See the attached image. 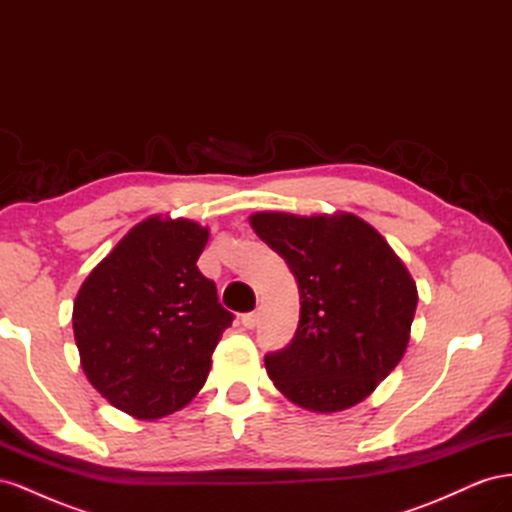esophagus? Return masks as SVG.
<instances>
[{"instance_id": "1", "label": "esophagus", "mask_w": 512, "mask_h": 512, "mask_svg": "<svg viewBox=\"0 0 512 512\" xmlns=\"http://www.w3.org/2000/svg\"><path fill=\"white\" fill-rule=\"evenodd\" d=\"M241 324L245 329H254L258 324V312H247L241 316Z\"/></svg>"}]
</instances>
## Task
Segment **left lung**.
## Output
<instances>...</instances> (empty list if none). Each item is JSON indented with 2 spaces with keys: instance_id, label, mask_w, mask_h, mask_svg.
Segmentation results:
<instances>
[{
  "instance_id": "1",
  "label": "left lung",
  "mask_w": 512,
  "mask_h": 512,
  "mask_svg": "<svg viewBox=\"0 0 512 512\" xmlns=\"http://www.w3.org/2000/svg\"><path fill=\"white\" fill-rule=\"evenodd\" d=\"M250 224L299 284L297 333L265 354L271 380L314 412L359 404L408 348L418 294L404 262L350 213H256Z\"/></svg>"
}]
</instances>
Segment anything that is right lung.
<instances>
[{"label":"right lung","instance_id":"obj_1","mask_svg":"<svg viewBox=\"0 0 512 512\" xmlns=\"http://www.w3.org/2000/svg\"><path fill=\"white\" fill-rule=\"evenodd\" d=\"M207 239L196 222L149 218L76 294L72 327L85 376L143 421L183 408L203 389L211 354L235 320L196 267Z\"/></svg>","mask_w":512,"mask_h":512}]
</instances>
